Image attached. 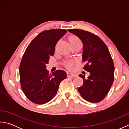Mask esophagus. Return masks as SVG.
<instances>
[{"instance_id":"34e87169","label":"esophagus","mask_w":129,"mask_h":129,"mask_svg":"<svg viewBox=\"0 0 129 129\" xmlns=\"http://www.w3.org/2000/svg\"><path fill=\"white\" fill-rule=\"evenodd\" d=\"M67 76L68 78H69V77H75V76H76V75L74 74H73L72 73L68 72V73H67Z\"/></svg>"}]
</instances>
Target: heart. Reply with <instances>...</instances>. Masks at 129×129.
I'll return each mask as SVG.
<instances>
[{"instance_id": "obj_1", "label": "heart", "mask_w": 129, "mask_h": 129, "mask_svg": "<svg viewBox=\"0 0 129 129\" xmlns=\"http://www.w3.org/2000/svg\"><path fill=\"white\" fill-rule=\"evenodd\" d=\"M69 41L71 46L81 44L80 40L79 39V38L78 37L75 36V35H72V36H70L69 38ZM73 64V62L72 61H69L66 63L67 67L69 68H72Z\"/></svg>"}]
</instances>
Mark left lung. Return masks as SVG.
Segmentation results:
<instances>
[{"label": "left lung", "mask_w": 129, "mask_h": 129, "mask_svg": "<svg viewBox=\"0 0 129 129\" xmlns=\"http://www.w3.org/2000/svg\"><path fill=\"white\" fill-rule=\"evenodd\" d=\"M68 31L79 37L83 44L84 69L90 73L88 78L80 74L83 84L78 88L81 97L90 103H96L105 98L114 79V64L107 46L97 35L76 29Z\"/></svg>", "instance_id": "left-lung-1"}]
</instances>
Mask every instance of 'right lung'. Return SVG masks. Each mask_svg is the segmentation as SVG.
<instances>
[{
  "mask_svg": "<svg viewBox=\"0 0 129 129\" xmlns=\"http://www.w3.org/2000/svg\"><path fill=\"white\" fill-rule=\"evenodd\" d=\"M65 29H50L41 32L29 44L21 60L19 73L21 87L31 102L44 104L56 95L60 83L67 78L64 70L49 74L46 69L54 54L57 42L67 33Z\"/></svg>",
  "mask_w": 129,
  "mask_h": 129,
  "instance_id": "obj_1",
  "label": "right lung"
}]
</instances>
